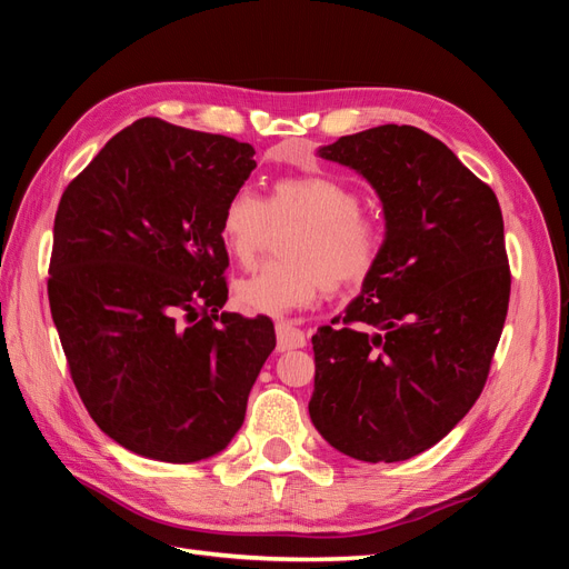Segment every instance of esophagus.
<instances>
[{
	"label": "esophagus",
	"mask_w": 569,
	"mask_h": 569,
	"mask_svg": "<svg viewBox=\"0 0 569 569\" xmlns=\"http://www.w3.org/2000/svg\"><path fill=\"white\" fill-rule=\"evenodd\" d=\"M274 332H278V351H291V349L306 347V335L295 322L280 320L274 325Z\"/></svg>",
	"instance_id": "obj_1"
}]
</instances>
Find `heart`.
Masks as SVG:
<instances>
[{
  "label": "heart",
  "instance_id": "1",
  "mask_svg": "<svg viewBox=\"0 0 569 569\" xmlns=\"http://www.w3.org/2000/svg\"><path fill=\"white\" fill-rule=\"evenodd\" d=\"M363 199L339 178H280L268 199L237 189L220 213V239L239 266H251L272 226L299 222L284 239V261L268 263L234 284V303L256 316H284L311 306L327 289L363 284L380 263L385 237L360 213Z\"/></svg>",
  "mask_w": 569,
  "mask_h": 569
}]
</instances>
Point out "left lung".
I'll use <instances>...</instances> for the list:
<instances>
[{
  "label": "left lung",
  "mask_w": 569,
  "mask_h": 569,
  "mask_svg": "<svg viewBox=\"0 0 569 569\" xmlns=\"http://www.w3.org/2000/svg\"><path fill=\"white\" fill-rule=\"evenodd\" d=\"M318 153L375 187L387 230L360 295L313 335L308 412L343 456L408 460L449 435L487 385L510 299L501 206L412 126L339 137Z\"/></svg>",
  "instance_id": "1"
}]
</instances>
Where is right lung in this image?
<instances>
[{
	"instance_id": "1",
	"label": "right lung",
	"mask_w": 569,
	"mask_h": 569,
	"mask_svg": "<svg viewBox=\"0 0 569 569\" xmlns=\"http://www.w3.org/2000/svg\"><path fill=\"white\" fill-rule=\"evenodd\" d=\"M253 153L226 134L140 118L59 201L51 318L84 408L137 456L220 453L274 349L270 318L220 311V213L256 168Z\"/></svg>"
}]
</instances>
